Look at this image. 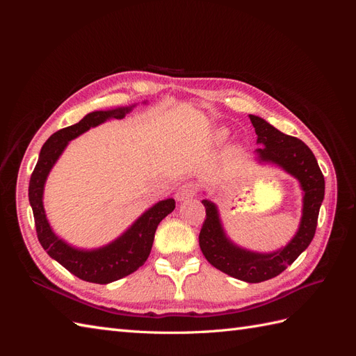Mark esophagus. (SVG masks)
Returning <instances> with one entry per match:
<instances>
[{"instance_id": "1", "label": "esophagus", "mask_w": 356, "mask_h": 356, "mask_svg": "<svg viewBox=\"0 0 356 356\" xmlns=\"http://www.w3.org/2000/svg\"><path fill=\"white\" fill-rule=\"evenodd\" d=\"M197 195V186L193 184V182H186V184H182L178 191H177V200L178 202H186L191 197H195Z\"/></svg>"}]
</instances>
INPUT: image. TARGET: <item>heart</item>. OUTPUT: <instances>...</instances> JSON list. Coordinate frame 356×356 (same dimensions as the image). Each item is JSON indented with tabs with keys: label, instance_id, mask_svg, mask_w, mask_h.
<instances>
[{
	"label": "heart",
	"instance_id": "heart-1",
	"mask_svg": "<svg viewBox=\"0 0 356 356\" xmlns=\"http://www.w3.org/2000/svg\"><path fill=\"white\" fill-rule=\"evenodd\" d=\"M224 136H225V132H224V131H218V132H217V138L221 139V138H224Z\"/></svg>",
	"mask_w": 356,
	"mask_h": 356
}]
</instances>
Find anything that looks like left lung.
I'll return each instance as SVG.
<instances>
[{
  "label": "left lung",
  "mask_w": 356,
  "mask_h": 356,
  "mask_svg": "<svg viewBox=\"0 0 356 356\" xmlns=\"http://www.w3.org/2000/svg\"><path fill=\"white\" fill-rule=\"evenodd\" d=\"M250 118L257 134L255 160L261 165L279 166L298 181L303 191L298 229L293 239L273 252L250 251L229 238L218 207L204 199L202 203L207 208V220L199 234V245L204 258L215 268L239 281L257 284L281 275L310 245L325 195V181L314 153L301 139L282 134L261 117L250 114Z\"/></svg>",
  "instance_id": "obj_1"
}]
</instances>
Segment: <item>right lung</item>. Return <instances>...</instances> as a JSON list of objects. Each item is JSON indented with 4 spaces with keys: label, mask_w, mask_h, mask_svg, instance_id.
I'll return each instance as SVG.
<instances>
[{
    "label": "right lung",
    "mask_w": 356,
    "mask_h": 356,
    "mask_svg": "<svg viewBox=\"0 0 356 356\" xmlns=\"http://www.w3.org/2000/svg\"><path fill=\"white\" fill-rule=\"evenodd\" d=\"M144 104H147L144 101ZM136 106H117V108L92 111L79 123L60 129L53 134L41 147L38 161L29 181V203L34 212L37 236L44 251L68 272L93 284H110L134 273L141 267L152 252L154 233L160 221L175 209L174 199H165L154 203L132 222L117 239L93 250L72 246L53 232L44 211V186L47 177L56 161L65 152L70 141L99 126L111 118H123Z\"/></svg>",
    "instance_id": "obj_1"
}]
</instances>
